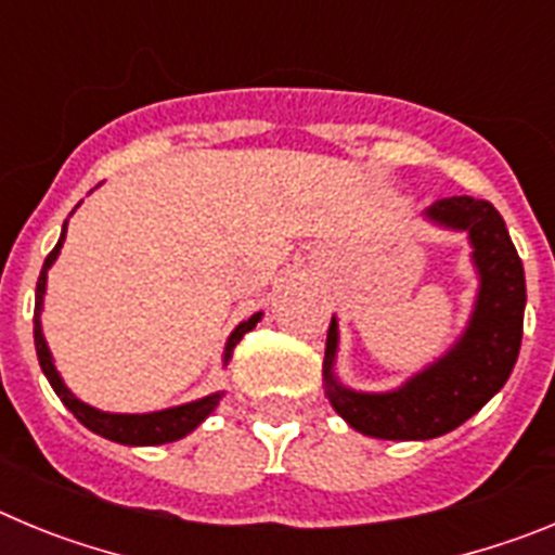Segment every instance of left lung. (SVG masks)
Instances as JSON below:
<instances>
[{
    "instance_id": "8db88e82",
    "label": "left lung",
    "mask_w": 555,
    "mask_h": 555,
    "mask_svg": "<svg viewBox=\"0 0 555 555\" xmlns=\"http://www.w3.org/2000/svg\"><path fill=\"white\" fill-rule=\"evenodd\" d=\"M425 217L442 228L467 230L475 269L480 274L473 320L453 350L397 391L364 395L345 389L333 375L336 320L327 327L322 364L327 400L350 428L375 439H436L467 423L503 389L522 341L526 272L498 208L487 199L448 197L430 205Z\"/></svg>"
}]
</instances>
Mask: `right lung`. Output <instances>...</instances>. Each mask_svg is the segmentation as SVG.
Masks as SVG:
<instances>
[{"instance_id": "right-lung-1", "label": "right lung", "mask_w": 555, "mask_h": 555, "mask_svg": "<svg viewBox=\"0 0 555 555\" xmlns=\"http://www.w3.org/2000/svg\"><path fill=\"white\" fill-rule=\"evenodd\" d=\"M66 224H68V219L63 222V233H61V238H57L55 249H52V253L47 255V261H43L41 278H38V286H36V317H33V333H36V352H38V361H41L43 375H47V380L52 384L55 395L63 400V405H66V409L72 411V414H75L88 430H94V434L105 436V439H111V442H119V444L178 442V439H183L185 434H191V430L197 428V425L203 423L210 411L217 409L219 400H222V391L203 397V400H194V403L178 405V409L155 411V414H107V411L91 409V405H86L82 400H77V397L66 389V384L61 380V375H57L55 364H52V356H49V347H47V341H43V333H41V306H43V292H47V269L55 263L57 253H61L63 238H66ZM258 320H261V313H253L247 322H242V325L230 333L228 347H224V364H228L230 356H233V347L242 341L244 333H249L255 325H258Z\"/></svg>"}]
</instances>
